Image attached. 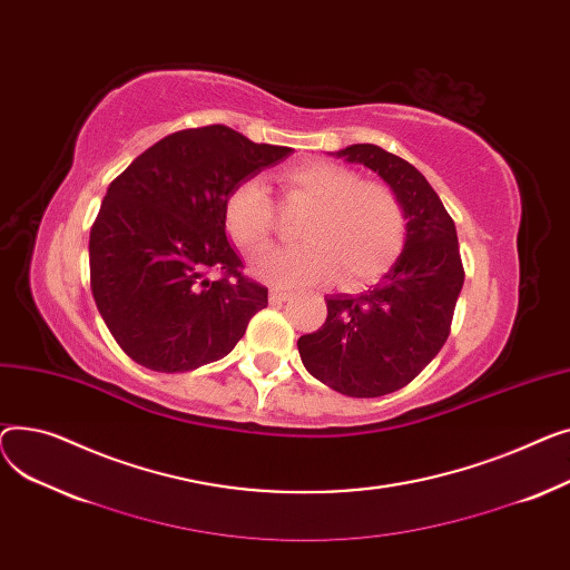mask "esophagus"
Returning <instances> with one entry per match:
<instances>
[{"mask_svg": "<svg viewBox=\"0 0 570 570\" xmlns=\"http://www.w3.org/2000/svg\"><path fill=\"white\" fill-rule=\"evenodd\" d=\"M287 298H289V292H283V289H272V292H269V301H272V304H285Z\"/></svg>", "mask_w": 570, "mask_h": 570, "instance_id": "obj_1", "label": "esophagus"}]
</instances>
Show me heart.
I'll return each mask as SVG.
<instances>
[{
    "mask_svg": "<svg viewBox=\"0 0 570 570\" xmlns=\"http://www.w3.org/2000/svg\"><path fill=\"white\" fill-rule=\"evenodd\" d=\"M285 197L311 205L298 223L296 246H281L253 259L257 278L278 287L324 283L336 276L354 287L382 276L405 246L407 218L395 190L358 179L345 165L308 160L281 175ZM225 227L248 253L269 242L276 225L274 199L259 179L234 186L225 199Z\"/></svg>",
    "mask_w": 570,
    "mask_h": 570,
    "instance_id": "heart-1",
    "label": "heart"
}]
</instances>
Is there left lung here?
<instances>
[{
  "mask_svg": "<svg viewBox=\"0 0 570 570\" xmlns=\"http://www.w3.org/2000/svg\"><path fill=\"white\" fill-rule=\"evenodd\" d=\"M377 173L403 203L405 248L361 294H331L326 322L298 338L306 371L352 397H380L410 384L444 347L464 283L455 223L412 163L377 145L336 151Z\"/></svg>",
  "mask_w": 570,
  "mask_h": 570,
  "instance_id": "1",
  "label": "left lung"
}]
</instances>
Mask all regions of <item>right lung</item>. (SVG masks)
I'll return each mask as SVG.
<instances>
[{
    "label": "right lung",
    "instance_id": "right-lung-1",
    "mask_svg": "<svg viewBox=\"0 0 570 570\" xmlns=\"http://www.w3.org/2000/svg\"><path fill=\"white\" fill-rule=\"evenodd\" d=\"M289 154L220 124L186 128L110 184L89 234L91 294L132 361L156 373L195 371L229 354L266 308L269 289L242 274L223 207L234 186Z\"/></svg>",
    "mask_w": 570,
    "mask_h": 570
}]
</instances>
